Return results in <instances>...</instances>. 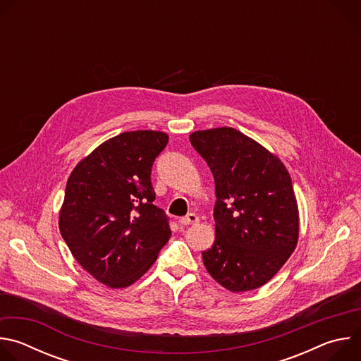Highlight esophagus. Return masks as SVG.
Instances as JSON below:
<instances>
[{
	"instance_id": "esophagus-1",
	"label": "esophagus",
	"mask_w": 361,
	"mask_h": 361,
	"mask_svg": "<svg viewBox=\"0 0 361 361\" xmlns=\"http://www.w3.org/2000/svg\"><path fill=\"white\" fill-rule=\"evenodd\" d=\"M181 226H190V224H195V223H198V217H197V214H194V213H190V214H187L185 217H183V219H180V221H178Z\"/></svg>"
}]
</instances>
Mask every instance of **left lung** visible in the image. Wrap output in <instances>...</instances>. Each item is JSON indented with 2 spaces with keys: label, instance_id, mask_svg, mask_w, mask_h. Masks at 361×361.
Wrapping results in <instances>:
<instances>
[{
  "label": "left lung",
  "instance_id": "obj_1",
  "mask_svg": "<svg viewBox=\"0 0 361 361\" xmlns=\"http://www.w3.org/2000/svg\"><path fill=\"white\" fill-rule=\"evenodd\" d=\"M216 184V238L201 252L233 293L269 283L297 247L300 217L288 170L274 152L231 127L190 134Z\"/></svg>",
  "mask_w": 361,
  "mask_h": 361
}]
</instances>
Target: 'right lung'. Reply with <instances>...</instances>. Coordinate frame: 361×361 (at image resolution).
Instances as JSON below:
<instances>
[{
    "label": "right lung",
    "instance_id": "obj_1",
    "mask_svg": "<svg viewBox=\"0 0 361 361\" xmlns=\"http://www.w3.org/2000/svg\"><path fill=\"white\" fill-rule=\"evenodd\" d=\"M167 142L163 131L121 133L80 160L67 180L61 235L78 264L110 288L141 279L171 235L151 185L152 163Z\"/></svg>",
    "mask_w": 361,
    "mask_h": 361
}]
</instances>
